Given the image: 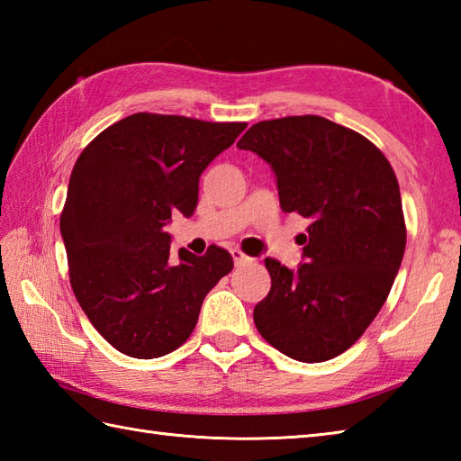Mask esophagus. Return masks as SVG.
<instances>
[{
  "label": "esophagus",
  "mask_w": 461,
  "mask_h": 461,
  "mask_svg": "<svg viewBox=\"0 0 461 461\" xmlns=\"http://www.w3.org/2000/svg\"><path fill=\"white\" fill-rule=\"evenodd\" d=\"M231 258H233V263H236V266H243V263H249L251 261V258H248L246 253H243L241 249H231Z\"/></svg>",
  "instance_id": "34e87169"
}]
</instances>
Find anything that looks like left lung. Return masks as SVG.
I'll list each match as a JSON object with an SVG mask.
<instances>
[{"label": "left lung", "instance_id": "left-lung-1", "mask_svg": "<svg viewBox=\"0 0 461 461\" xmlns=\"http://www.w3.org/2000/svg\"><path fill=\"white\" fill-rule=\"evenodd\" d=\"M238 149L271 166L283 212L311 220L295 271L266 259L271 289L253 309L259 335L289 358H335L375 321L404 258L393 166L365 136L317 114L261 121Z\"/></svg>", "mask_w": 461, "mask_h": 461}]
</instances>
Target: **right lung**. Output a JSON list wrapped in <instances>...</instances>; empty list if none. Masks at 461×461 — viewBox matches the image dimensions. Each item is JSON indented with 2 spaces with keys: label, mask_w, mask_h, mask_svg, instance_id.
Here are the masks:
<instances>
[{
  "label": "right lung",
  "mask_w": 461,
  "mask_h": 461,
  "mask_svg": "<svg viewBox=\"0 0 461 461\" xmlns=\"http://www.w3.org/2000/svg\"><path fill=\"white\" fill-rule=\"evenodd\" d=\"M246 122L136 113L111 124L77 158L61 212L68 279L103 339L132 358L182 347L205 295L233 269L225 249L174 256L164 225L198 205L208 164Z\"/></svg>",
  "instance_id": "obj_1"
}]
</instances>
